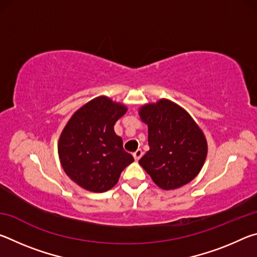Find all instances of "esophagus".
<instances>
[{
    "label": "esophagus",
    "mask_w": 257,
    "mask_h": 257,
    "mask_svg": "<svg viewBox=\"0 0 257 257\" xmlns=\"http://www.w3.org/2000/svg\"><path fill=\"white\" fill-rule=\"evenodd\" d=\"M134 155V158H135V160H136V161H138L139 159H141L142 158V156H143V151L142 150H137L136 152H135V153L133 154Z\"/></svg>",
    "instance_id": "esophagus-1"
}]
</instances>
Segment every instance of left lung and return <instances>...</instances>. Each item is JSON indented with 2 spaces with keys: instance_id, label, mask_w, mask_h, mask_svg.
<instances>
[{
  "instance_id": "obj_1",
  "label": "left lung",
  "mask_w": 257,
  "mask_h": 257,
  "mask_svg": "<svg viewBox=\"0 0 257 257\" xmlns=\"http://www.w3.org/2000/svg\"><path fill=\"white\" fill-rule=\"evenodd\" d=\"M139 114L149 125L150 145L139 164L162 189L188 184L206 159L207 144L202 130L188 113L168 99L143 106Z\"/></svg>"
}]
</instances>
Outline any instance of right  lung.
I'll use <instances>...</instances> for the list:
<instances>
[{
  "instance_id": "obj_1",
  "label": "right lung",
  "mask_w": 257,
  "mask_h": 257,
  "mask_svg": "<svg viewBox=\"0 0 257 257\" xmlns=\"http://www.w3.org/2000/svg\"><path fill=\"white\" fill-rule=\"evenodd\" d=\"M125 111L122 104L97 97L79 108L63 129L59 141L61 164L82 188L95 193L111 189L134 162L113 129Z\"/></svg>"
}]
</instances>
